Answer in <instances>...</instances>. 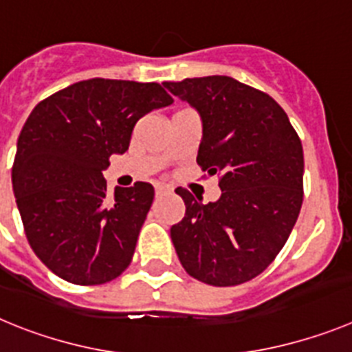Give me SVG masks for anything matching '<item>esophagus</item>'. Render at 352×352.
I'll return each instance as SVG.
<instances>
[{"mask_svg": "<svg viewBox=\"0 0 352 352\" xmlns=\"http://www.w3.org/2000/svg\"><path fill=\"white\" fill-rule=\"evenodd\" d=\"M169 192L170 188H167L166 185H155V195H157V197H162V195L169 194Z\"/></svg>", "mask_w": 352, "mask_h": 352, "instance_id": "obj_1", "label": "esophagus"}]
</instances>
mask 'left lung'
<instances>
[{
    "label": "left lung",
    "instance_id": "obj_1",
    "mask_svg": "<svg viewBox=\"0 0 352 352\" xmlns=\"http://www.w3.org/2000/svg\"><path fill=\"white\" fill-rule=\"evenodd\" d=\"M203 120L197 164L219 176V201L176 188L186 211L170 238L186 273L229 287L256 278L287 241L303 203V148L272 96L227 76L164 82Z\"/></svg>",
    "mask_w": 352,
    "mask_h": 352
}]
</instances>
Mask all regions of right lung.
<instances>
[{
  "label": "right lung",
  "mask_w": 352,
  "mask_h": 352,
  "mask_svg": "<svg viewBox=\"0 0 352 352\" xmlns=\"http://www.w3.org/2000/svg\"><path fill=\"white\" fill-rule=\"evenodd\" d=\"M173 104L157 82L88 79L40 102L17 141L12 185L31 248L77 285L114 280L129 268L155 190L138 182L107 194L102 170L125 153L144 114Z\"/></svg>",
  "instance_id": "add662e5"
}]
</instances>
